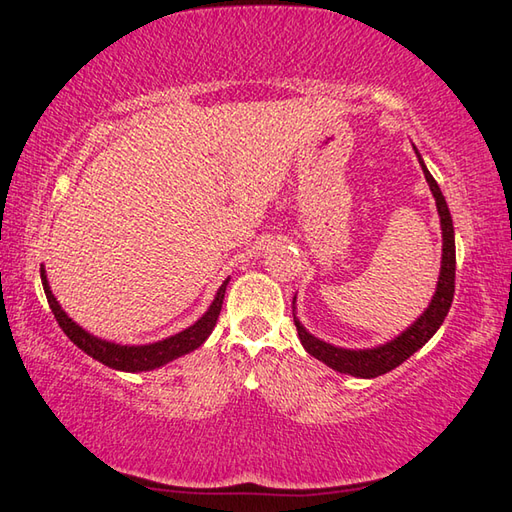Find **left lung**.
<instances>
[{
    "mask_svg": "<svg viewBox=\"0 0 512 512\" xmlns=\"http://www.w3.org/2000/svg\"><path fill=\"white\" fill-rule=\"evenodd\" d=\"M416 156H418V161H421V154L416 152ZM421 167H423L425 181H427V185H430V190L434 194L436 210H439L441 230H443V259H441L439 284H436V293L421 318H418L410 329L403 331L401 336L394 338L392 342H387V345L376 347V349H360V351L327 345V342L313 338L311 333L295 320L297 336H300L302 347L309 351L313 358H318L320 362H324V365H329L331 369L340 371V374H349L356 378H376V376L387 374V371L396 369L401 362H405L414 351L421 349L425 342L434 336L436 329L441 327L445 315H448V311H450V304L454 297V271H457L452 217H450L448 203H445L443 194H441V188L436 185L434 176L427 172L423 161H421ZM293 309H295V297H293Z\"/></svg>",
    "mask_w": 512,
    "mask_h": 512,
    "instance_id": "left-lung-1",
    "label": "left lung"
}]
</instances>
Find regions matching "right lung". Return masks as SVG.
Segmentation results:
<instances>
[{"mask_svg": "<svg viewBox=\"0 0 512 512\" xmlns=\"http://www.w3.org/2000/svg\"><path fill=\"white\" fill-rule=\"evenodd\" d=\"M42 275V286H44V293H46V300H49L51 311L55 315V320H58L60 329L67 333L69 340L73 345L80 347L85 353H89L91 358H96L98 362L107 367H114L120 371H147V369H154V367H161L165 362H170L174 358L183 356V353H190L197 347H201L206 338L212 333L217 324V318L221 313V304H224V293H226V284L228 280L219 286L215 302L210 304L208 313L203 315L199 322H194L190 329H185L181 333H176V336L161 340V342H154V345H145V347H120L114 345V342H105V340H98L94 336H89L85 329H80L76 322H73L67 313L60 309V304L55 302V297L51 293L49 284H46V275H44V268L40 271Z\"/></svg>", "mask_w": 512, "mask_h": 512, "instance_id": "right-lung-1", "label": "right lung"}]
</instances>
